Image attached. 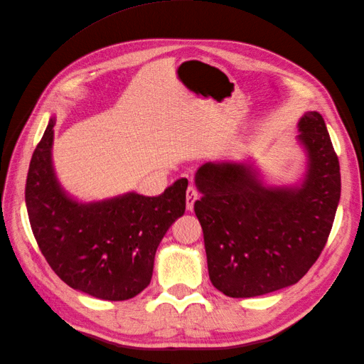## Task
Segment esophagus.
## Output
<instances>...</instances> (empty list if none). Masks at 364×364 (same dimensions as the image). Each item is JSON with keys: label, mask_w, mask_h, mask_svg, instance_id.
I'll use <instances>...</instances> for the list:
<instances>
[{"label": "esophagus", "mask_w": 364, "mask_h": 364, "mask_svg": "<svg viewBox=\"0 0 364 364\" xmlns=\"http://www.w3.org/2000/svg\"><path fill=\"white\" fill-rule=\"evenodd\" d=\"M197 199H199V193H197L194 186H188V190H186V209H188V211H193L194 202Z\"/></svg>", "instance_id": "34e87169"}]
</instances>
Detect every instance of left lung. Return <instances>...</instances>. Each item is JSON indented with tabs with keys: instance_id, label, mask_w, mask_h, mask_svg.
Returning <instances> with one entry per match:
<instances>
[{
	"instance_id": "left-lung-1",
	"label": "left lung",
	"mask_w": 364,
	"mask_h": 364,
	"mask_svg": "<svg viewBox=\"0 0 364 364\" xmlns=\"http://www.w3.org/2000/svg\"><path fill=\"white\" fill-rule=\"evenodd\" d=\"M297 132L305 170L296 183L269 182L250 156L206 162L194 176L209 279L229 297L296 284L331 232L340 200L337 155L318 112H305Z\"/></svg>"
}]
</instances>
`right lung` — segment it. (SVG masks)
<instances>
[{
    "label": "right lung",
    "instance_id": "add662e5",
    "mask_svg": "<svg viewBox=\"0 0 364 364\" xmlns=\"http://www.w3.org/2000/svg\"><path fill=\"white\" fill-rule=\"evenodd\" d=\"M56 117L31 156L26 205L41 252L71 289L103 301H126L151 281L156 249L185 213L188 181L161 196L127 191L80 200L60 183L53 164Z\"/></svg>",
    "mask_w": 364,
    "mask_h": 364
}]
</instances>
